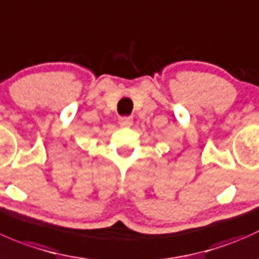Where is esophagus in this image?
Here are the masks:
<instances>
[{
	"mask_svg": "<svg viewBox=\"0 0 259 259\" xmlns=\"http://www.w3.org/2000/svg\"><path fill=\"white\" fill-rule=\"evenodd\" d=\"M119 124L123 127H127V126H131L133 122V118L131 116H124V117H121V118L118 119Z\"/></svg>",
	"mask_w": 259,
	"mask_h": 259,
	"instance_id": "esophagus-1",
	"label": "esophagus"
}]
</instances>
